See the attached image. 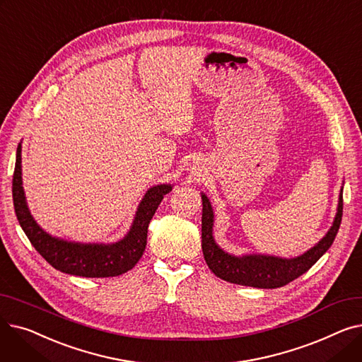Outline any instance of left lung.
<instances>
[{
  "label": "left lung",
  "instance_id": "1",
  "mask_svg": "<svg viewBox=\"0 0 362 362\" xmlns=\"http://www.w3.org/2000/svg\"><path fill=\"white\" fill-rule=\"evenodd\" d=\"M344 213V189L340 191L337 214L327 235L314 248L298 258H277L267 255L233 257L220 250L213 239V208L202 195V252L210 270L220 279L259 289H276L298 279L322 257L334 240Z\"/></svg>",
  "mask_w": 362,
  "mask_h": 362
}]
</instances>
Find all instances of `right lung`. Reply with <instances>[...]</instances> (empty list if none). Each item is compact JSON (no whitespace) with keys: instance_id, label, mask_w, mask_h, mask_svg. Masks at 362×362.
Segmentation results:
<instances>
[{"instance_id":"right-lung-1","label":"right lung","mask_w":362,"mask_h":362,"mask_svg":"<svg viewBox=\"0 0 362 362\" xmlns=\"http://www.w3.org/2000/svg\"><path fill=\"white\" fill-rule=\"evenodd\" d=\"M22 146H17L13 173V204L23 232L54 269L82 277H114L120 276L136 265L141 259L148 236V226L156 214L164 195L171 191L170 185L151 187L144 197L135 221L124 239L112 245H82L55 239L45 233L30 216L22 186Z\"/></svg>"}]
</instances>
